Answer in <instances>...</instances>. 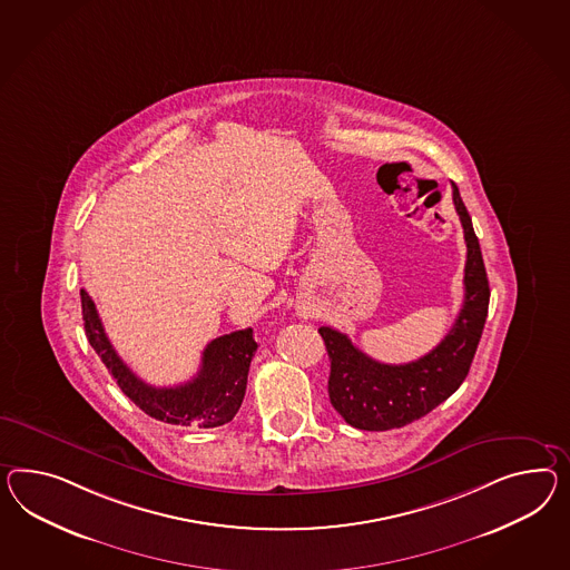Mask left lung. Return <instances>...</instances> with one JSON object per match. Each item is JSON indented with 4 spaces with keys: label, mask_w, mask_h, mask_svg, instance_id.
Masks as SVG:
<instances>
[{
    "label": "left lung",
    "mask_w": 570,
    "mask_h": 570,
    "mask_svg": "<svg viewBox=\"0 0 570 570\" xmlns=\"http://www.w3.org/2000/svg\"><path fill=\"white\" fill-rule=\"evenodd\" d=\"M453 203L468 244L465 299L440 345L409 364H382L357 350L350 336L331 326L318 328L331 360V403L357 430L384 432L415 422L446 401L469 374L488 316L490 285L478 235L454 184Z\"/></svg>",
    "instance_id": "8db88e82"
}]
</instances>
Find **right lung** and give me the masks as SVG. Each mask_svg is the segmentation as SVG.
Instances as JSON below:
<instances>
[{
  "mask_svg": "<svg viewBox=\"0 0 570 570\" xmlns=\"http://www.w3.org/2000/svg\"><path fill=\"white\" fill-rule=\"evenodd\" d=\"M80 299L88 343L116 379L121 393L147 415L171 425L198 428H217L234 420L246 394L249 362L258 350L252 328L217 336L203 351V364L190 382L159 389L138 379L121 362L105 335L95 302L85 289H80Z\"/></svg>",
  "mask_w": 570,
  "mask_h": 570,
  "instance_id": "add662e5",
  "label": "right lung"
}]
</instances>
